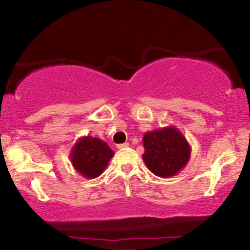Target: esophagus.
<instances>
[{"label":"esophagus","mask_w":250,"mask_h":250,"mask_svg":"<svg viewBox=\"0 0 250 250\" xmlns=\"http://www.w3.org/2000/svg\"><path fill=\"white\" fill-rule=\"evenodd\" d=\"M127 147H129V143H120V145L116 146L117 149H125Z\"/></svg>","instance_id":"esophagus-1"}]
</instances>
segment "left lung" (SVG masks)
<instances>
[{
    "instance_id": "obj_1",
    "label": "left lung",
    "mask_w": 250,
    "mask_h": 250,
    "mask_svg": "<svg viewBox=\"0 0 250 250\" xmlns=\"http://www.w3.org/2000/svg\"><path fill=\"white\" fill-rule=\"evenodd\" d=\"M142 159L149 170L160 177L179 174L189 162L191 148L174 125L147 131L143 135Z\"/></svg>"
}]
</instances>
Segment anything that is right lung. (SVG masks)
Segmentation results:
<instances>
[{"instance_id":"1","label":"right lung","mask_w":250,"mask_h":250,"mask_svg":"<svg viewBox=\"0 0 250 250\" xmlns=\"http://www.w3.org/2000/svg\"><path fill=\"white\" fill-rule=\"evenodd\" d=\"M114 151L101 139L82 136L70 151V162L79 174L85 179H95L107 168Z\"/></svg>"}]
</instances>
